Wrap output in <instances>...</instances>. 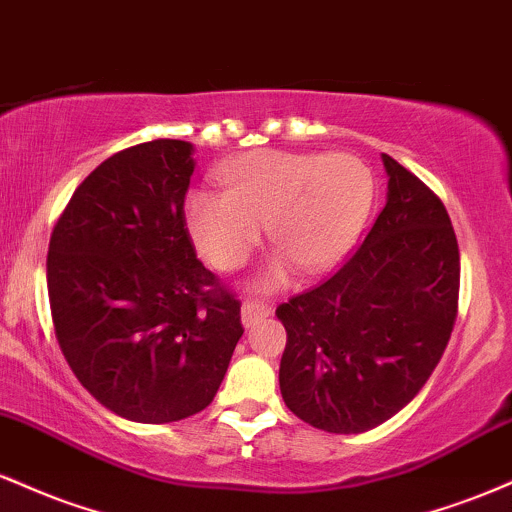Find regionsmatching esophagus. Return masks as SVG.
I'll list each match as a JSON object with an SVG mask.
<instances>
[{
    "instance_id": "obj_1",
    "label": "esophagus",
    "mask_w": 512,
    "mask_h": 512,
    "mask_svg": "<svg viewBox=\"0 0 512 512\" xmlns=\"http://www.w3.org/2000/svg\"><path fill=\"white\" fill-rule=\"evenodd\" d=\"M272 315V305L264 301H245L243 303V325L255 327L257 322H262L264 317Z\"/></svg>"
}]
</instances>
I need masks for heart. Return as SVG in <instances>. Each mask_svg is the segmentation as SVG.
I'll use <instances>...</instances> for the list:
<instances>
[{"instance_id": "obj_1", "label": "heart", "mask_w": 512, "mask_h": 512, "mask_svg": "<svg viewBox=\"0 0 512 512\" xmlns=\"http://www.w3.org/2000/svg\"><path fill=\"white\" fill-rule=\"evenodd\" d=\"M216 178L221 192L187 197V228L216 269L233 272L250 260L267 223L281 255L264 269L262 286L284 284L291 264L320 274L342 262L366 228L375 197L373 170L344 151H248L223 163Z\"/></svg>"}]
</instances>
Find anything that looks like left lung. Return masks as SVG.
<instances>
[{
    "mask_svg": "<svg viewBox=\"0 0 512 512\" xmlns=\"http://www.w3.org/2000/svg\"><path fill=\"white\" fill-rule=\"evenodd\" d=\"M387 204L354 255L276 308L286 327L281 397L327 433H363L431 378L457 320L460 248L448 209L383 156Z\"/></svg>",
    "mask_w": 512,
    "mask_h": 512,
    "instance_id": "8db88e82",
    "label": "left lung"
}]
</instances>
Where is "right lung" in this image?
<instances>
[{
	"mask_svg": "<svg viewBox=\"0 0 512 512\" xmlns=\"http://www.w3.org/2000/svg\"><path fill=\"white\" fill-rule=\"evenodd\" d=\"M192 144L117 151L74 190L50 236L60 349L103 407L170 424L214 402L243 337L240 301L197 260L185 221Z\"/></svg>",
	"mask_w": 512,
	"mask_h": 512,
	"instance_id": "1",
	"label": "right lung"
}]
</instances>
